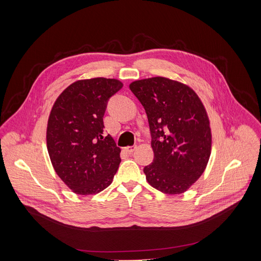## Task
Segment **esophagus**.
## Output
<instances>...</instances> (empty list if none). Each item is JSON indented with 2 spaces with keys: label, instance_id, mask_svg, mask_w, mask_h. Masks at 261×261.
Returning <instances> with one entry per match:
<instances>
[{
  "label": "esophagus",
  "instance_id": "esophagus-1",
  "mask_svg": "<svg viewBox=\"0 0 261 261\" xmlns=\"http://www.w3.org/2000/svg\"><path fill=\"white\" fill-rule=\"evenodd\" d=\"M136 149V146H128V147H126L125 148V151L127 152V153H129V154H131L134 150Z\"/></svg>",
  "mask_w": 261,
  "mask_h": 261
}]
</instances>
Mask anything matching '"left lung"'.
<instances>
[{"instance_id": "8db88e82", "label": "left lung", "mask_w": 261, "mask_h": 261, "mask_svg": "<svg viewBox=\"0 0 261 261\" xmlns=\"http://www.w3.org/2000/svg\"><path fill=\"white\" fill-rule=\"evenodd\" d=\"M143 105L154 159L144 168L146 180L164 194H182L204 172L211 156L210 119L196 92L165 77L129 86Z\"/></svg>"}]
</instances>
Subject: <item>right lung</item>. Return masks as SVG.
<instances>
[{"label": "right lung", "mask_w": 261, "mask_h": 261, "mask_svg": "<svg viewBox=\"0 0 261 261\" xmlns=\"http://www.w3.org/2000/svg\"><path fill=\"white\" fill-rule=\"evenodd\" d=\"M122 88L117 79L78 80L68 86L50 111L46 143L53 167L78 195H95L112 183L120 149L105 134L108 100Z\"/></svg>", "instance_id": "obj_1"}]
</instances>
